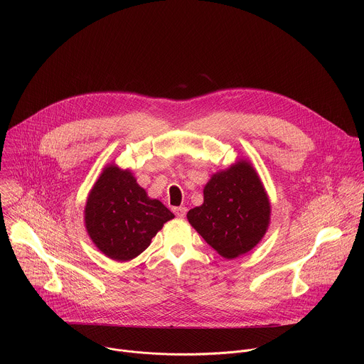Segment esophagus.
<instances>
[{"instance_id":"1","label":"esophagus","mask_w":364,"mask_h":364,"mask_svg":"<svg viewBox=\"0 0 364 364\" xmlns=\"http://www.w3.org/2000/svg\"><path fill=\"white\" fill-rule=\"evenodd\" d=\"M173 212L176 213L177 218H184L186 213H187V207H181V205L180 207H174Z\"/></svg>"}]
</instances>
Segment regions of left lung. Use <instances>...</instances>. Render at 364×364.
<instances>
[{
	"instance_id": "left-lung-1",
	"label": "left lung",
	"mask_w": 364,
	"mask_h": 364,
	"mask_svg": "<svg viewBox=\"0 0 364 364\" xmlns=\"http://www.w3.org/2000/svg\"><path fill=\"white\" fill-rule=\"evenodd\" d=\"M204 201L187 219L220 256L235 259L253 249L265 236L271 203L256 170L240 160L212 176L203 190Z\"/></svg>"
}]
</instances>
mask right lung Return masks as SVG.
<instances>
[{"label":"right lung","mask_w":364,"mask_h":364,"mask_svg":"<svg viewBox=\"0 0 364 364\" xmlns=\"http://www.w3.org/2000/svg\"><path fill=\"white\" fill-rule=\"evenodd\" d=\"M174 215L149 198L129 170L109 164L93 184L85 205V226L96 247L118 262L142 253Z\"/></svg>","instance_id":"right-lung-1"}]
</instances>
